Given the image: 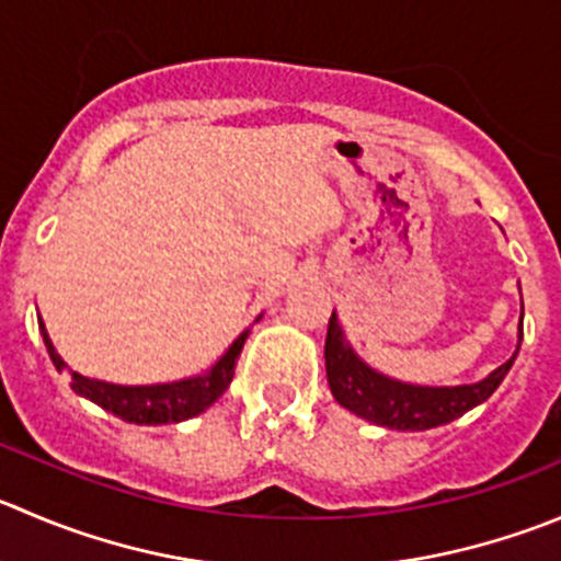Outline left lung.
Returning a JSON list of instances; mask_svg holds the SVG:
<instances>
[{
  "label": "left lung",
  "instance_id": "left-lung-1",
  "mask_svg": "<svg viewBox=\"0 0 561 561\" xmlns=\"http://www.w3.org/2000/svg\"><path fill=\"white\" fill-rule=\"evenodd\" d=\"M520 323H524V314H520ZM520 340H524V325L518 331V347ZM515 356L518 351L480 383L416 386L386 378L364 364L345 342L334 312H331L329 334H325V375H329L334 400L356 416L367 419L373 425L391 427V431H431V427L449 425L453 419L463 416L499 389Z\"/></svg>",
  "mask_w": 561,
  "mask_h": 561
}]
</instances>
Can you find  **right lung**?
Masks as SVG:
<instances>
[{"mask_svg": "<svg viewBox=\"0 0 561 561\" xmlns=\"http://www.w3.org/2000/svg\"><path fill=\"white\" fill-rule=\"evenodd\" d=\"M37 325H41L43 342H46V351L48 356H51L54 367H68V364L62 362V356L54 351L46 325H43L41 318H37ZM247 336L249 331H243L208 373L194 375V378L153 386H119L106 383V380L84 378V375L79 373H70V389H73L76 394L92 400L95 405H101L103 411L119 416L123 422H134V425H170V422H183V419H192L197 416V413H203L205 408H210L221 394H225L232 375H236V362L238 356H241V347L243 342H247Z\"/></svg>", "mask_w": 561, "mask_h": 561, "instance_id": "add662e5", "label": "right lung"}]
</instances>
